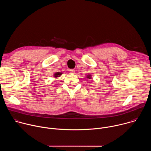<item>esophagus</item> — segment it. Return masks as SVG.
<instances>
[{"label": "esophagus", "instance_id": "34e87169", "mask_svg": "<svg viewBox=\"0 0 151 151\" xmlns=\"http://www.w3.org/2000/svg\"><path fill=\"white\" fill-rule=\"evenodd\" d=\"M70 72L71 73H74L75 72V70H74V69H70Z\"/></svg>", "mask_w": 151, "mask_h": 151}]
</instances>
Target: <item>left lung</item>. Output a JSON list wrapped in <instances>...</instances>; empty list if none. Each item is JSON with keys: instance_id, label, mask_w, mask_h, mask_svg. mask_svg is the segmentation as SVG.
<instances>
[{"instance_id": "8db88e82", "label": "left lung", "mask_w": 151, "mask_h": 151, "mask_svg": "<svg viewBox=\"0 0 151 151\" xmlns=\"http://www.w3.org/2000/svg\"><path fill=\"white\" fill-rule=\"evenodd\" d=\"M91 75H90V74H88V75H87V76H86V78H87L88 79H91Z\"/></svg>"}]
</instances>
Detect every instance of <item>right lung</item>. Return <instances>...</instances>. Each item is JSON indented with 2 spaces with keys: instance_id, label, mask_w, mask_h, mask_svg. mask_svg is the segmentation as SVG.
<instances>
[{
  "instance_id": "add662e5",
  "label": "right lung",
  "mask_w": 151,
  "mask_h": 151,
  "mask_svg": "<svg viewBox=\"0 0 151 151\" xmlns=\"http://www.w3.org/2000/svg\"><path fill=\"white\" fill-rule=\"evenodd\" d=\"M62 74H63L62 72H56V73H55L54 74V78H57V77H60Z\"/></svg>"
}]
</instances>
